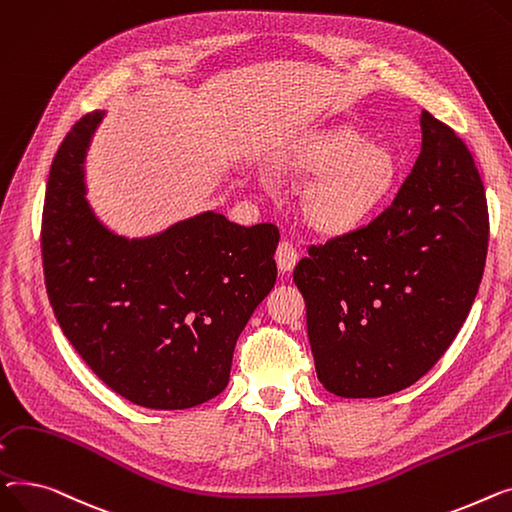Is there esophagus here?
<instances>
[{"label":"esophagus","instance_id":"1","mask_svg":"<svg viewBox=\"0 0 512 512\" xmlns=\"http://www.w3.org/2000/svg\"><path fill=\"white\" fill-rule=\"evenodd\" d=\"M275 260H277V266L281 273H289V270H293V266L297 264V250L293 248L291 242H281L277 246Z\"/></svg>","mask_w":512,"mask_h":512}]
</instances>
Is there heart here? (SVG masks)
I'll use <instances>...</instances> for the list:
<instances>
[{
  "mask_svg": "<svg viewBox=\"0 0 512 512\" xmlns=\"http://www.w3.org/2000/svg\"><path fill=\"white\" fill-rule=\"evenodd\" d=\"M295 163L318 173L304 194L308 221L343 233L368 221L395 184V159L388 150L353 130H330L299 144Z\"/></svg>",
  "mask_w": 512,
  "mask_h": 512,
  "instance_id": "obj_1",
  "label": "heart"
}]
</instances>
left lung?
I'll return each mask as SVG.
<instances>
[{
	"mask_svg": "<svg viewBox=\"0 0 512 512\" xmlns=\"http://www.w3.org/2000/svg\"><path fill=\"white\" fill-rule=\"evenodd\" d=\"M422 153L395 200L310 246L293 281L318 380L345 399L399 393L455 341L482 283L488 204L465 142L426 109Z\"/></svg>",
	"mask_w": 512,
	"mask_h": 512,
	"instance_id": "1",
	"label": "left lung"
}]
</instances>
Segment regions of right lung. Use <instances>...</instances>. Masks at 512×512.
<instances>
[{"mask_svg":"<svg viewBox=\"0 0 512 512\" xmlns=\"http://www.w3.org/2000/svg\"><path fill=\"white\" fill-rule=\"evenodd\" d=\"M105 111L84 115L53 159L41 227L49 302L111 390L148 409H188L229 382L233 349L275 287L279 229L215 210L148 237L107 229L86 200V150Z\"/></svg>","mask_w":512,"mask_h":512,"instance_id":"1","label":"right lung"}]
</instances>
